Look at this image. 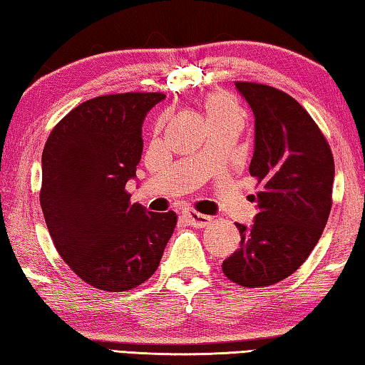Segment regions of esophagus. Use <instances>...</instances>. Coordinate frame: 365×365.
<instances>
[{"label": "esophagus", "instance_id": "34e87169", "mask_svg": "<svg viewBox=\"0 0 365 365\" xmlns=\"http://www.w3.org/2000/svg\"><path fill=\"white\" fill-rule=\"evenodd\" d=\"M184 217H186L189 225H192L195 228H205V227H209L210 222H212V217L197 214L195 210H186V212H184Z\"/></svg>", "mask_w": 365, "mask_h": 365}]
</instances>
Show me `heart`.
Masks as SVG:
<instances>
[{
	"instance_id": "heart-1",
	"label": "heart",
	"mask_w": 365,
	"mask_h": 365,
	"mask_svg": "<svg viewBox=\"0 0 365 365\" xmlns=\"http://www.w3.org/2000/svg\"><path fill=\"white\" fill-rule=\"evenodd\" d=\"M204 112L209 125L222 124V122H240L243 120V112L240 110L235 101L222 93H214L204 101Z\"/></svg>"
}]
</instances>
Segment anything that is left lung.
I'll list each match as a JSON object with an SVG mask.
<instances>
[{
  "mask_svg": "<svg viewBox=\"0 0 365 365\" xmlns=\"http://www.w3.org/2000/svg\"><path fill=\"white\" fill-rule=\"evenodd\" d=\"M255 114L257 214L251 227L237 223L240 248L222 271L241 287H264L289 277L315 248L331 212L334 160L310 114L289 96L261 83H235Z\"/></svg>",
  "mask_w": 365,
  "mask_h": 365,
  "instance_id": "obj_1",
  "label": "left lung"
}]
</instances>
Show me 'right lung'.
<instances>
[{
    "mask_svg": "<svg viewBox=\"0 0 365 365\" xmlns=\"http://www.w3.org/2000/svg\"><path fill=\"white\" fill-rule=\"evenodd\" d=\"M163 93L85 101L50 132L41 207L55 248L78 277L106 292L135 289L158 269L175 212H148L125 190L142 158V124Z\"/></svg>",
    "mask_w": 365,
    "mask_h": 365,
    "instance_id": "1",
    "label": "right lung"
}]
</instances>
